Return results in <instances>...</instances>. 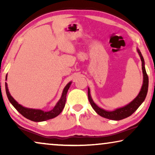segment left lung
<instances>
[{"instance_id": "obj_1", "label": "left lung", "mask_w": 155, "mask_h": 155, "mask_svg": "<svg viewBox=\"0 0 155 155\" xmlns=\"http://www.w3.org/2000/svg\"><path fill=\"white\" fill-rule=\"evenodd\" d=\"M137 51L142 61V70H143V85L141 87L140 91L137 95V97L133 99L132 101L128 103V104L125 105L124 107L117 108V109L113 110V111H109V110H105L102 108L99 107L98 105L96 104L93 100L90 94V90L88 87V99L89 101L91 104V106L93 108V109L96 111L97 114L99 116H102L104 118H108L110 120H122L124 118H126L128 116L134 113L136 110L138 109V107L140 106L143 101H145V97L147 96V91H148V84H149V79H148V76L147 75L145 71V61H144L143 56L142 55L140 51L139 48H137Z\"/></svg>"}]
</instances>
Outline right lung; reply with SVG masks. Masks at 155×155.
Instances as JSON below:
<instances>
[{"instance_id": "add662e5", "label": "right lung", "mask_w": 155, "mask_h": 155, "mask_svg": "<svg viewBox=\"0 0 155 155\" xmlns=\"http://www.w3.org/2000/svg\"><path fill=\"white\" fill-rule=\"evenodd\" d=\"M5 80H7V75H6ZM72 84V81L69 82L65 86L64 89H63L62 94L58 102L55 105V107L53 108V109L48 111H45L41 109H31V108H27L23 107L13 97L11 96L10 93L9 92L7 82H5V91L6 94L8 99H9L10 102L12 104V105L15 108L17 111L19 113L22 114V115L25 117L27 119L32 120V121L35 122H41L44 121V120L51 119L56 117L58 116L61 112H62L63 109H64L65 101H66V94L68 89L70 88Z\"/></svg>"}]
</instances>
